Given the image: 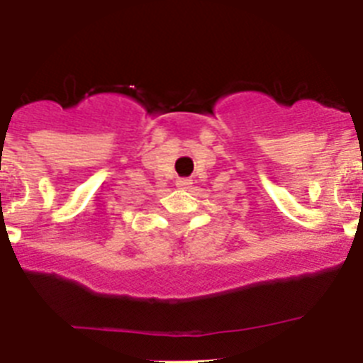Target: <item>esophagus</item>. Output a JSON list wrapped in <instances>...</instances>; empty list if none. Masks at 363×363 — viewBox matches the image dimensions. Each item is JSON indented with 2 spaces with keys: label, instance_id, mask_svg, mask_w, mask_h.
Here are the masks:
<instances>
[{
  "label": "esophagus",
  "instance_id": "34e87169",
  "mask_svg": "<svg viewBox=\"0 0 363 363\" xmlns=\"http://www.w3.org/2000/svg\"><path fill=\"white\" fill-rule=\"evenodd\" d=\"M176 187H179V189H191L192 187V179L178 178V179H176Z\"/></svg>",
  "mask_w": 363,
  "mask_h": 363
}]
</instances>
